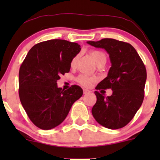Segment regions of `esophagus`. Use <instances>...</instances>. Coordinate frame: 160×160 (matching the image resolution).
I'll return each instance as SVG.
<instances>
[{"label":"esophagus","mask_w":160,"mask_h":160,"mask_svg":"<svg viewBox=\"0 0 160 160\" xmlns=\"http://www.w3.org/2000/svg\"><path fill=\"white\" fill-rule=\"evenodd\" d=\"M90 92V91L89 89H83V94H88V93Z\"/></svg>","instance_id":"obj_1"}]
</instances>
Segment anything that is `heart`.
<instances>
[{
  "mask_svg": "<svg viewBox=\"0 0 160 160\" xmlns=\"http://www.w3.org/2000/svg\"><path fill=\"white\" fill-rule=\"evenodd\" d=\"M90 55L92 58H93V60L96 62V64H98V62H100L102 60H106V54L104 53L103 51L101 50H97V49H94V50L90 51ZM78 56H74V58H72V60L71 61V67L74 68L76 67L77 63H78ZM77 81H78L80 85L86 86H90V84L94 81V79L92 78H90V77L87 76L86 74H80L79 75L77 78Z\"/></svg>",
  "mask_w": 160,
  "mask_h": 160,
  "instance_id": "obj_1",
  "label": "heart"
}]
</instances>
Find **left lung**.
Instances as JSON below:
<instances>
[{
    "label": "left lung",
    "mask_w": 160,
    "mask_h": 160,
    "mask_svg": "<svg viewBox=\"0 0 160 160\" xmlns=\"http://www.w3.org/2000/svg\"><path fill=\"white\" fill-rule=\"evenodd\" d=\"M109 54L111 67L108 77L97 85L96 89H111V96L95 92L96 103L92 109L95 120L111 129L124 127L140 108L144 97L147 71L135 49L129 43L112 38L87 41Z\"/></svg>",
    "instance_id": "left-lung-1"
}]
</instances>
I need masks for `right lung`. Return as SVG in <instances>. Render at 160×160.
Masks as SVG:
<instances>
[{
    "instance_id": "right-lung-1",
    "label": "right lung",
    "mask_w": 160,
    "mask_h": 160,
    "mask_svg": "<svg viewBox=\"0 0 160 160\" xmlns=\"http://www.w3.org/2000/svg\"><path fill=\"white\" fill-rule=\"evenodd\" d=\"M80 49L77 43L54 39L37 43L28 52L19 68V95L37 127L48 130L61 124L82 95L79 86L67 90L57 86V80L69 72L71 61Z\"/></svg>"
}]
</instances>
